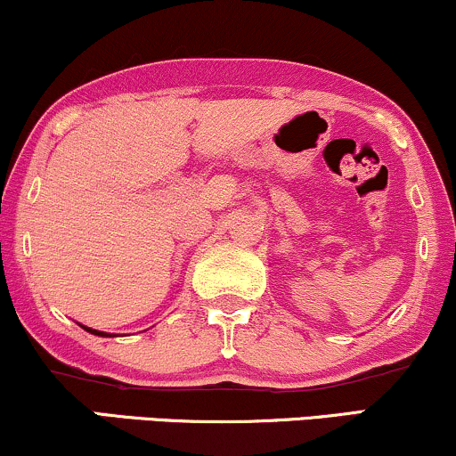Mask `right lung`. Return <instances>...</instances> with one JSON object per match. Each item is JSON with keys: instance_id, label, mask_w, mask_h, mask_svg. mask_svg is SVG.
<instances>
[{"instance_id": "add662e5", "label": "right lung", "mask_w": 456, "mask_h": 456, "mask_svg": "<svg viewBox=\"0 0 456 456\" xmlns=\"http://www.w3.org/2000/svg\"><path fill=\"white\" fill-rule=\"evenodd\" d=\"M82 325V323H80ZM84 330L86 331H91V334H94V336H105V338H114V336H118V334H110V331H99V330H93V328H86V325H82Z\"/></svg>"}]
</instances>
